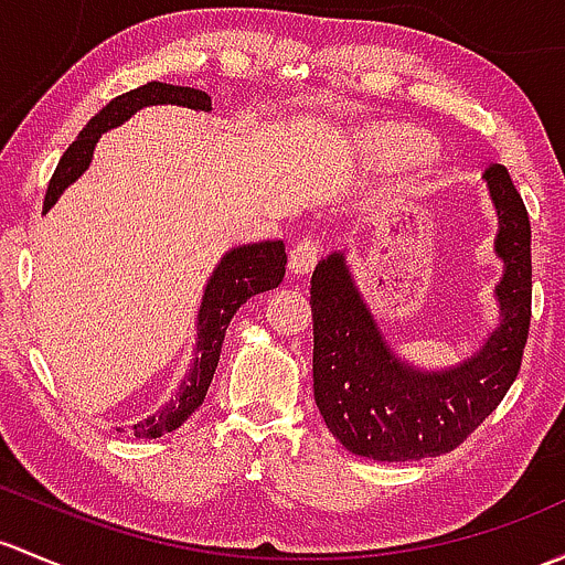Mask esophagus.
Segmentation results:
<instances>
[{
  "mask_svg": "<svg viewBox=\"0 0 565 565\" xmlns=\"http://www.w3.org/2000/svg\"><path fill=\"white\" fill-rule=\"evenodd\" d=\"M317 257H319V241L317 237L306 235L300 237V241L292 246V252H289V267H292L295 273H308L313 270V265H317Z\"/></svg>",
  "mask_w": 565,
  "mask_h": 565,
  "instance_id": "34e87169",
  "label": "esophagus"
}]
</instances>
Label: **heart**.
<instances>
[{"label": "heart", "mask_w": 565, "mask_h": 565, "mask_svg": "<svg viewBox=\"0 0 565 565\" xmlns=\"http://www.w3.org/2000/svg\"><path fill=\"white\" fill-rule=\"evenodd\" d=\"M376 151L392 162H417L425 157L427 142L406 129H384L376 135Z\"/></svg>", "instance_id": "heart-1"}]
</instances>
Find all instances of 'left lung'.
Wrapping results in <instances>:
<instances>
[{
  "instance_id": "left-lung-1",
  "label": "left lung",
  "mask_w": 565,
  "mask_h": 565,
  "mask_svg": "<svg viewBox=\"0 0 565 565\" xmlns=\"http://www.w3.org/2000/svg\"><path fill=\"white\" fill-rule=\"evenodd\" d=\"M498 207L495 252L507 265L501 328L462 365L423 373L390 352L341 254L311 276L313 397L332 436L379 462L423 460L460 447L518 379L531 328V222L503 164L484 170Z\"/></svg>"
}]
</instances>
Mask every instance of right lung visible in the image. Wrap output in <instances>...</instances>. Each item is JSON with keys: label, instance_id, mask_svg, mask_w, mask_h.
Masks as SVG:
<instances>
[{"label": "right lung", "instance_id": "1", "mask_svg": "<svg viewBox=\"0 0 565 565\" xmlns=\"http://www.w3.org/2000/svg\"><path fill=\"white\" fill-rule=\"evenodd\" d=\"M146 105H183V108L192 110H211V97H207L205 92H200V88L170 86V83L151 81L146 83V86L132 88V92L110 99V103L83 127L78 138L70 142L64 157L58 159L56 170H53L51 175V183H47L43 213L51 211V205L56 203L58 194L88 168L99 135L118 127V124H124L132 113L146 108ZM284 273H287V248H284V241H265L252 243V246L233 248V252L218 263L211 281H207L203 306H200L198 313V354H194L192 367H189L186 379L181 382V390H178L173 401L164 403L153 417L132 425L135 436H164V433L175 430V427L186 423L194 414V408L203 406L207 387H211L213 371H216L218 365V354H222V341L224 332L230 328V319L235 317L237 308H241L248 298L278 287V284L284 281Z\"/></svg>", "mask_w": 565, "mask_h": 565}]
</instances>
